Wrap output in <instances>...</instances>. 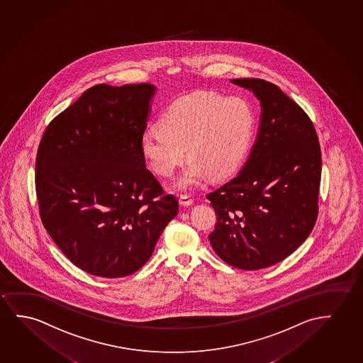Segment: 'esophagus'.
I'll return each mask as SVG.
<instances>
[{"label": "esophagus", "mask_w": 363, "mask_h": 363, "mask_svg": "<svg viewBox=\"0 0 363 363\" xmlns=\"http://www.w3.org/2000/svg\"><path fill=\"white\" fill-rule=\"evenodd\" d=\"M179 203L183 206H190V205L194 204V199L190 198L189 195H180Z\"/></svg>", "instance_id": "34e87169"}]
</instances>
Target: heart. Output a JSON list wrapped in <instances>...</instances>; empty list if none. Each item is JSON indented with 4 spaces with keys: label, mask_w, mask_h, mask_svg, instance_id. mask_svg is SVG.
Instances as JSON below:
<instances>
[{
    "label": "heart",
    "mask_w": 363,
    "mask_h": 363,
    "mask_svg": "<svg viewBox=\"0 0 363 363\" xmlns=\"http://www.w3.org/2000/svg\"><path fill=\"white\" fill-rule=\"evenodd\" d=\"M255 118L241 98L199 92L179 98L169 106L160 127L140 137V153L155 173L173 175L190 159L177 180L179 189H190L208 175L223 179L235 173L245 159L254 133Z\"/></svg>",
    "instance_id": "heart-1"
}]
</instances>
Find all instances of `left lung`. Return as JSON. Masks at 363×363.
<instances>
[{"label": "left lung", "instance_id": "1", "mask_svg": "<svg viewBox=\"0 0 363 363\" xmlns=\"http://www.w3.org/2000/svg\"><path fill=\"white\" fill-rule=\"evenodd\" d=\"M231 83L260 101V127L240 172L206 195L218 216L209 240L226 264L259 270L291 255L313 229L321 149L311 119L277 86L259 78Z\"/></svg>", "mask_w": 363, "mask_h": 363}]
</instances>
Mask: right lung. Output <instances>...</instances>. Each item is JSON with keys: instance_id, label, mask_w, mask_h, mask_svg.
I'll return each mask as SVG.
<instances>
[{"instance_id": "1", "label": "right lung", "mask_w": 363, "mask_h": 363, "mask_svg": "<svg viewBox=\"0 0 363 363\" xmlns=\"http://www.w3.org/2000/svg\"><path fill=\"white\" fill-rule=\"evenodd\" d=\"M153 84H97L45 130L36 158L42 224L91 275H130L149 260L178 200L145 167Z\"/></svg>"}]
</instances>
